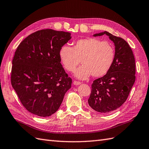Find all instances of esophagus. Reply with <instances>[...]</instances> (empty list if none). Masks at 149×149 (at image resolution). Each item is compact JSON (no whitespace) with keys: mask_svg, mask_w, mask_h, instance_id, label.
I'll use <instances>...</instances> for the list:
<instances>
[{"mask_svg":"<svg viewBox=\"0 0 149 149\" xmlns=\"http://www.w3.org/2000/svg\"><path fill=\"white\" fill-rule=\"evenodd\" d=\"M73 84L74 85H79L81 84V82L80 81H73Z\"/></svg>","mask_w":149,"mask_h":149,"instance_id":"1","label":"esophagus"}]
</instances>
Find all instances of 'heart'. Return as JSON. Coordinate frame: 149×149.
Returning <instances> with one entry per match:
<instances>
[{
	"mask_svg": "<svg viewBox=\"0 0 149 149\" xmlns=\"http://www.w3.org/2000/svg\"><path fill=\"white\" fill-rule=\"evenodd\" d=\"M59 57L65 69L69 72L75 70V77L85 80L90 75L94 78L104 76L115 60V49L110 43L95 38L81 39L73 47L64 45L59 50Z\"/></svg>",
	"mask_w": 149,
	"mask_h": 149,
	"instance_id": "heart-1",
	"label": "heart"
}]
</instances>
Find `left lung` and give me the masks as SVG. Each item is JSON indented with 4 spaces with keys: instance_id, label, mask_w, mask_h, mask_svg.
Instances as JSON below:
<instances>
[{
    "instance_id": "obj_1",
    "label": "left lung",
    "mask_w": 149,
    "mask_h": 149,
    "mask_svg": "<svg viewBox=\"0 0 149 149\" xmlns=\"http://www.w3.org/2000/svg\"><path fill=\"white\" fill-rule=\"evenodd\" d=\"M107 35L115 45V60L103 77L93 81L88 100L90 107L101 113H108L126 101L135 81L136 65L133 51L124 39L104 31L94 37Z\"/></svg>"
}]
</instances>
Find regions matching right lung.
<instances>
[{"label":"right lung","mask_w":149,"mask_h":149,"mask_svg":"<svg viewBox=\"0 0 149 149\" xmlns=\"http://www.w3.org/2000/svg\"><path fill=\"white\" fill-rule=\"evenodd\" d=\"M71 33L42 29L19 45L12 61L11 81L23 106L39 117H49L60 107L71 87L61 63L59 50Z\"/></svg>","instance_id":"add662e5"}]
</instances>
